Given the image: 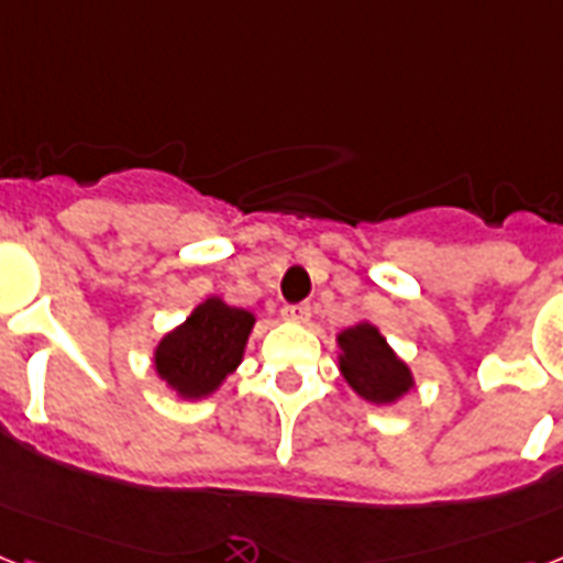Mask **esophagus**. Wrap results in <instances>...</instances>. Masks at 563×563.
Listing matches in <instances>:
<instances>
[{"instance_id": "34e87169", "label": "esophagus", "mask_w": 563, "mask_h": 563, "mask_svg": "<svg viewBox=\"0 0 563 563\" xmlns=\"http://www.w3.org/2000/svg\"><path fill=\"white\" fill-rule=\"evenodd\" d=\"M282 316L290 319V322H308L310 319V305H285Z\"/></svg>"}]
</instances>
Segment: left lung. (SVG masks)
<instances>
[{"label":"left lung","instance_id":"8db88e82","mask_svg":"<svg viewBox=\"0 0 563 563\" xmlns=\"http://www.w3.org/2000/svg\"><path fill=\"white\" fill-rule=\"evenodd\" d=\"M345 351L339 368L347 385L368 402H391L411 388V371L399 362L374 324H356L339 336Z\"/></svg>","mask_w":563,"mask_h":563}]
</instances>
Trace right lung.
Listing matches in <instances>:
<instances>
[{"instance_id":"add662e5","label":"right lung","mask_w":563,"mask_h":563,"mask_svg":"<svg viewBox=\"0 0 563 563\" xmlns=\"http://www.w3.org/2000/svg\"><path fill=\"white\" fill-rule=\"evenodd\" d=\"M253 313L207 299L178 331L157 345L155 365L166 383L184 397H203L235 371L247 345Z\"/></svg>"}]
</instances>
